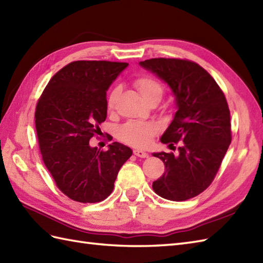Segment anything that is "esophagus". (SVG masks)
Here are the masks:
<instances>
[{"label":"esophagus","instance_id":"esophagus-1","mask_svg":"<svg viewBox=\"0 0 263 263\" xmlns=\"http://www.w3.org/2000/svg\"><path fill=\"white\" fill-rule=\"evenodd\" d=\"M134 154H135L138 157H142V159H145V157L148 156V154L146 153V152H144L142 149H135V151H134Z\"/></svg>","mask_w":263,"mask_h":263}]
</instances>
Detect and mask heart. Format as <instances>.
I'll list each match as a JSON object with an SVG mask.
<instances>
[{
  "instance_id": "obj_1",
  "label": "heart",
  "mask_w": 263,
  "mask_h": 263,
  "mask_svg": "<svg viewBox=\"0 0 263 263\" xmlns=\"http://www.w3.org/2000/svg\"><path fill=\"white\" fill-rule=\"evenodd\" d=\"M135 87L141 93V96L148 101L153 98L161 99L163 95V86L160 81L143 75L135 81ZM118 96V90L115 89L108 97L107 107L112 110L116 98ZM157 133V126L153 122H126L118 129V138L121 142L136 147H144L151 142V138Z\"/></svg>"
}]
</instances>
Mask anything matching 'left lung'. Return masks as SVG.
Segmentation results:
<instances>
[{
  "instance_id": "obj_1",
  "label": "left lung",
  "mask_w": 263,
  "mask_h": 263,
  "mask_svg": "<svg viewBox=\"0 0 263 263\" xmlns=\"http://www.w3.org/2000/svg\"><path fill=\"white\" fill-rule=\"evenodd\" d=\"M139 65L164 81L177 107L161 142L168 146L180 142L179 154L153 153L164 162L165 172L152 186L165 199H190L213 182L230 146L229 104L211 74L194 62L152 58Z\"/></svg>"
}]
</instances>
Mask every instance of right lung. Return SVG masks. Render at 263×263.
<instances>
[{
    "instance_id": "right-lung-1",
    "label": "right lung",
    "mask_w": 263,
    "mask_h": 263,
    "mask_svg": "<svg viewBox=\"0 0 263 263\" xmlns=\"http://www.w3.org/2000/svg\"><path fill=\"white\" fill-rule=\"evenodd\" d=\"M127 63L77 61L51 78L36 107L34 122L43 161L64 195L79 202H99L111 194L133 151L114 142L92 147L107 118V91Z\"/></svg>"
}]
</instances>
